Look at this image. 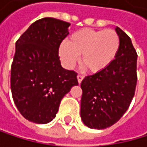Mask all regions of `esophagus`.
Masks as SVG:
<instances>
[{"instance_id": "esophagus-1", "label": "esophagus", "mask_w": 147, "mask_h": 147, "mask_svg": "<svg viewBox=\"0 0 147 147\" xmlns=\"http://www.w3.org/2000/svg\"><path fill=\"white\" fill-rule=\"evenodd\" d=\"M84 79V76L83 75H78V83L80 84L81 82H82V80Z\"/></svg>"}]
</instances>
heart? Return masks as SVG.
<instances>
[{
    "label": "heart",
    "mask_w": 147,
    "mask_h": 147,
    "mask_svg": "<svg viewBox=\"0 0 147 147\" xmlns=\"http://www.w3.org/2000/svg\"><path fill=\"white\" fill-rule=\"evenodd\" d=\"M121 46L120 36L112 29H81L61 44L59 53L63 64L70 69L82 55V64L97 73L109 67L115 59Z\"/></svg>",
    "instance_id": "heart-1"
}]
</instances>
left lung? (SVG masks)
<instances>
[{
	"instance_id": "left-lung-1",
	"label": "left lung",
	"mask_w": 147,
	"mask_h": 147,
	"mask_svg": "<svg viewBox=\"0 0 147 147\" xmlns=\"http://www.w3.org/2000/svg\"><path fill=\"white\" fill-rule=\"evenodd\" d=\"M115 31L121 39L115 59L105 69L86 76L81 83L80 115L91 129H106L119 121L135 94L138 55L131 38L119 27Z\"/></svg>"
}]
</instances>
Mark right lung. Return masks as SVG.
Instances as JSON below:
<instances>
[{
	"mask_svg": "<svg viewBox=\"0 0 147 147\" xmlns=\"http://www.w3.org/2000/svg\"><path fill=\"white\" fill-rule=\"evenodd\" d=\"M69 25L53 18L38 19L16 42L12 97L21 115L32 123L51 122L64 95L78 84V73L61 67L58 55Z\"/></svg>",
	"mask_w": 147,
	"mask_h": 147,
	"instance_id": "1",
	"label": "right lung"
}]
</instances>
